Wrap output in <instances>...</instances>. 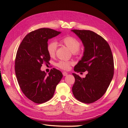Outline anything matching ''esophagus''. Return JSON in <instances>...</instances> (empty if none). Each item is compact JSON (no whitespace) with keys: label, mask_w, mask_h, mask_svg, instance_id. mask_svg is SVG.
I'll list each match as a JSON object with an SVG mask.
<instances>
[{"label":"esophagus","mask_w":128,"mask_h":128,"mask_svg":"<svg viewBox=\"0 0 128 128\" xmlns=\"http://www.w3.org/2000/svg\"><path fill=\"white\" fill-rule=\"evenodd\" d=\"M62 75H63L64 76H67L68 75V73L66 72H62Z\"/></svg>","instance_id":"esophagus-1"}]
</instances>
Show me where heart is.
Instances as JSON below:
<instances>
[{
	"instance_id": "b5f03b06",
	"label": "heart",
	"mask_w": 128,
	"mask_h": 128,
	"mask_svg": "<svg viewBox=\"0 0 128 128\" xmlns=\"http://www.w3.org/2000/svg\"><path fill=\"white\" fill-rule=\"evenodd\" d=\"M60 42L62 44L66 46L72 53L74 54L78 52V49L80 47V42L76 38L72 36H66L62 38L60 40ZM56 48L57 44L56 42H52L48 43L47 50L50 56L53 57L55 56ZM72 64V62H71L62 60L57 64V66L62 70H67L70 69V66Z\"/></svg>"
}]
</instances>
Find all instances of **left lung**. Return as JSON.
I'll use <instances>...</instances> for the list:
<instances>
[{
    "label": "left lung",
    "mask_w": 128,
    "mask_h": 128,
    "mask_svg": "<svg viewBox=\"0 0 128 128\" xmlns=\"http://www.w3.org/2000/svg\"><path fill=\"white\" fill-rule=\"evenodd\" d=\"M71 31L81 40L84 47L83 56L75 66L74 71L88 72L84 78L72 73L75 78L72 93L81 102L93 103L105 94L113 78L112 51L107 41L93 31L78 30Z\"/></svg>",
    "instance_id": "left-lung-1"
}]
</instances>
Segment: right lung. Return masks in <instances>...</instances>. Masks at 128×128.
<instances>
[{
	"mask_svg": "<svg viewBox=\"0 0 128 128\" xmlns=\"http://www.w3.org/2000/svg\"><path fill=\"white\" fill-rule=\"evenodd\" d=\"M61 34L47 28L38 29L27 34L16 53L15 70L18 85L24 94L34 103L48 101L53 97L62 74L53 69L47 75L40 68L48 64L50 57L47 52L48 40Z\"/></svg>",
	"mask_w": 128,
	"mask_h": 128,
	"instance_id": "add662e5",
	"label": "right lung"
}]
</instances>
